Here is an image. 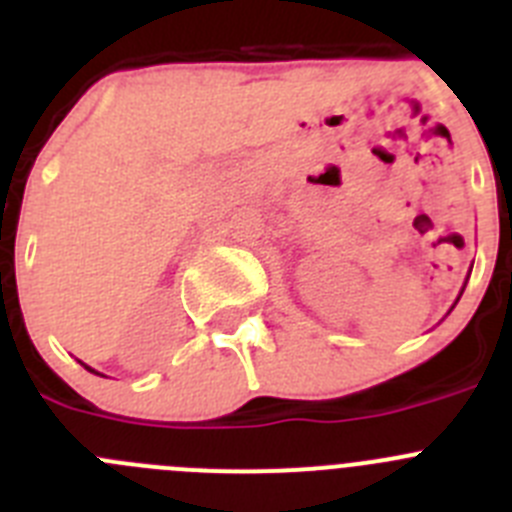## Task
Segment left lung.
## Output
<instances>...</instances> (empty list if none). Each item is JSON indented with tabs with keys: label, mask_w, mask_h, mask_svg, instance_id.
I'll return each instance as SVG.
<instances>
[{
	"label": "left lung",
	"mask_w": 512,
	"mask_h": 512,
	"mask_svg": "<svg viewBox=\"0 0 512 512\" xmlns=\"http://www.w3.org/2000/svg\"><path fill=\"white\" fill-rule=\"evenodd\" d=\"M461 292H464V289H461Z\"/></svg>",
	"instance_id": "left-lung-1"
}]
</instances>
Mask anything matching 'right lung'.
Returning <instances> with one entry per match:
<instances>
[{
    "label": "right lung",
    "instance_id": "right-lung-1",
    "mask_svg": "<svg viewBox=\"0 0 512 512\" xmlns=\"http://www.w3.org/2000/svg\"><path fill=\"white\" fill-rule=\"evenodd\" d=\"M84 369H89V372H94L92 366H87V364H84ZM94 374H99V372H94ZM99 377H102V374H99Z\"/></svg>",
    "mask_w": 512,
    "mask_h": 512
}]
</instances>
